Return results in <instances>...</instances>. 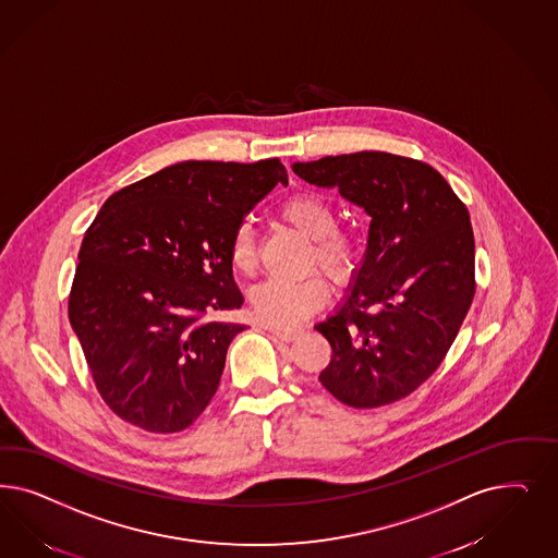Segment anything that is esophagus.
Masks as SVG:
<instances>
[{
    "mask_svg": "<svg viewBox=\"0 0 558 558\" xmlns=\"http://www.w3.org/2000/svg\"><path fill=\"white\" fill-rule=\"evenodd\" d=\"M270 335L277 337L279 341H293L298 337V330H289V328H269Z\"/></svg>",
    "mask_w": 558,
    "mask_h": 558,
    "instance_id": "34e87169",
    "label": "esophagus"
}]
</instances>
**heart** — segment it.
<instances>
[{"label":"heart","instance_id":"heart-1","mask_svg":"<svg viewBox=\"0 0 558 558\" xmlns=\"http://www.w3.org/2000/svg\"><path fill=\"white\" fill-rule=\"evenodd\" d=\"M281 217L300 234L312 240V265H318L335 281H347L360 265L361 242L349 230L337 228V216L318 195H295L281 205ZM232 267L242 275L256 269V240L251 223H240L230 242ZM328 300V286L320 275L306 279H267L251 291V306L260 323L293 328L318 312Z\"/></svg>","mask_w":558,"mask_h":558}]
</instances>
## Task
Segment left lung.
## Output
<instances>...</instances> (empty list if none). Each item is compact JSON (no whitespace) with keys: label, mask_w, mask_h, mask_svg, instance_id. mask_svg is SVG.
<instances>
[{"label":"left lung","mask_w":558,"mask_h":558,"mask_svg":"<svg viewBox=\"0 0 558 558\" xmlns=\"http://www.w3.org/2000/svg\"><path fill=\"white\" fill-rule=\"evenodd\" d=\"M293 172L372 217L349 293L314 326L332 347L320 381L353 409L396 402L439 367L472 304L466 205L429 163L386 151L295 162Z\"/></svg>","instance_id":"obj_1"}]
</instances>
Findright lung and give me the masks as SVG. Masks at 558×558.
Instances as JSON below:
<instances>
[{
  "mask_svg": "<svg viewBox=\"0 0 558 558\" xmlns=\"http://www.w3.org/2000/svg\"><path fill=\"white\" fill-rule=\"evenodd\" d=\"M288 184L277 158L168 166L107 198L82 240L70 323L92 378L123 421L186 429L216 395L226 353L246 324L230 242L252 207Z\"/></svg>",
  "mask_w": 558,
  "mask_h": 558,
  "instance_id": "right-lung-1",
  "label": "right lung"
}]
</instances>
